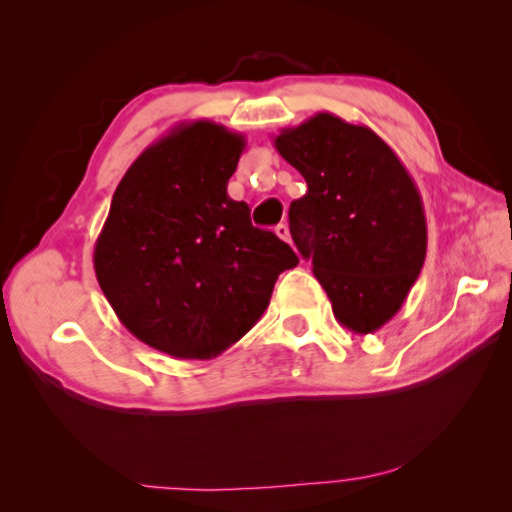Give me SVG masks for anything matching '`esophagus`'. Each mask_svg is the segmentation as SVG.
<instances>
[{
  "label": "esophagus",
  "instance_id": "1",
  "mask_svg": "<svg viewBox=\"0 0 512 512\" xmlns=\"http://www.w3.org/2000/svg\"><path fill=\"white\" fill-rule=\"evenodd\" d=\"M275 235L280 237L282 241H291V232H289V225L287 223H280L275 225Z\"/></svg>",
  "mask_w": 512,
  "mask_h": 512
}]
</instances>
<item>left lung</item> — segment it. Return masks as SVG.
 I'll return each mask as SVG.
<instances>
[{"label":"left lung","instance_id":"8db88e82","mask_svg":"<svg viewBox=\"0 0 512 512\" xmlns=\"http://www.w3.org/2000/svg\"><path fill=\"white\" fill-rule=\"evenodd\" d=\"M275 149L307 180L289 228L334 318L354 334L377 332L400 311L427 257L411 173L375 131L332 112L282 128Z\"/></svg>","mask_w":512,"mask_h":512}]
</instances>
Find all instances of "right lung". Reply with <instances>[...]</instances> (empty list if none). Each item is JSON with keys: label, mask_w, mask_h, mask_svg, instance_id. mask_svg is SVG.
I'll use <instances>...</instances> for the list:
<instances>
[{"label": "right lung", "mask_w": 512, "mask_h": 512, "mask_svg": "<svg viewBox=\"0 0 512 512\" xmlns=\"http://www.w3.org/2000/svg\"><path fill=\"white\" fill-rule=\"evenodd\" d=\"M246 140L183 121L144 149L112 196L94 244L97 282L128 332L178 359H212L271 302L298 255L228 196Z\"/></svg>", "instance_id": "obj_1"}]
</instances>
